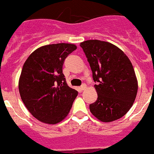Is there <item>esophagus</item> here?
<instances>
[{"label": "esophagus", "instance_id": "1", "mask_svg": "<svg viewBox=\"0 0 154 154\" xmlns=\"http://www.w3.org/2000/svg\"><path fill=\"white\" fill-rule=\"evenodd\" d=\"M87 88V85L85 84H82L81 85V87H80V88H81V90H85V88Z\"/></svg>", "mask_w": 154, "mask_h": 154}]
</instances>
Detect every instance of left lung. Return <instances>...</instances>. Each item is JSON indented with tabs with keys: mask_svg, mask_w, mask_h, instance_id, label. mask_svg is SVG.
<instances>
[{
	"mask_svg": "<svg viewBox=\"0 0 154 154\" xmlns=\"http://www.w3.org/2000/svg\"><path fill=\"white\" fill-rule=\"evenodd\" d=\"M92 71L95 102L89 105L97 119L111 122L122 118L133 105L137 93V80L131 63L121 49L97 39L80 43Z\"/></svg>",
	"mask_w": 154,
	"mask_h": 154,
	"instance_id": "8db88e82",
	"label": "left lung"
}]
</instances>
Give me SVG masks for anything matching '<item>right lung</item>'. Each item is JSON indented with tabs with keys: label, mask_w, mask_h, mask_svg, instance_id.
<instances>
[{
	"label": "right lung",
	"mask_w": 154,
	"mask_h": 154,
	"mask_svg": "<svg viewBox=\"0 0 154 154\" xmlns=\"http://www.w3.org/2000/svg\"><path fill=\"white\" fill-rule=\"evenodd\" d=\"M71 43L41 46L29 55L19 79L21 99L34 118L56 125L70 111L78 91L68 86L63 73L66 58L76 49Z\"/></svg>",
	"instance_id": "right-lung-1"
}]
</instances>
